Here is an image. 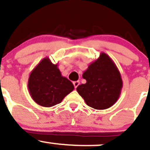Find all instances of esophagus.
<instances>
[{"mask_svg": "<svg viewBox=\"0 0 150 150\" xmlns=\"http://www.w3.org/2000/svg\"><path fill=\"white\" fill-rule=\"evenodd\" d=\"M73 85H74V86H75V88H76L78 87V86L80 85V82L78 81H75V82H73Z\"/></svg>", "mask_w": 150, "mask_h": 150, "instance_id": "esophagus-1", "label": "esophagus"}]
</instances>
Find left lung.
<instances>
[{"label": "left lung", "mask_w": 150, "mask_h": 150, "mask_svg": "<svg viewBox=\"0 0 150 150\" xmlns=\"http://www.w3.org/2000/svg\"><path fill=\"white\" fill-rule=\"evenodd\" d=\"M85 84L77 87L86 104L96 110H105L115 104L120 97L122 81L120 71L111 58L102 52L83 73Z\"/></svg>", "instance_id": "8db88e82"}]
</instances>
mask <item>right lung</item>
Wrapping results in <instances>:
<instances>
[{
    "label": "right lung",
    "instance_id": "right-lung-1",
    "mask_svg": "<svg viewBox=\"0 0 150 150\" xmlns=\"http://www.w3.org/2000/svg\"><path fill=\"white\" fill-rule=\"evenodd\" d=\"M58 64H53L48 57L43 59L32 70L28 79V90L35 103L51 107L61 103L74 89L70 81L62 75Z\"/></svg>",
    "mask_w": 150,
    "mask_h": 150
}]
</instances>
